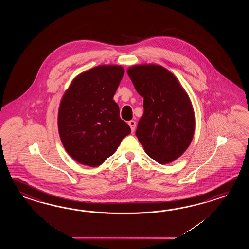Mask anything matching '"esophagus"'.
Here are the masks:
<instances>
[{
    "label": "esophagus",
    "instance_id": "obj_1",
    "mask_svg": "<svg viewBox=\"0 0 249 249\" xmlns=\"http://www.w3.org/2000/svg\"><path fill=\"white\" fill-rule=\"evenodd\" d=\"M128 124H129L130 127H131L132 132H133V131L135 130V127H136V122H135L134 120H131V121H129V122H128Z\"/></svg>",
    "mask_w": 249,
    "mask_h": 249
}]
</instances>
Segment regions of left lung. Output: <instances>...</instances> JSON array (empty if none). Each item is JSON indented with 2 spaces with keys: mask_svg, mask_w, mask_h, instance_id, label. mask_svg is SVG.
Here are the masks:
<instances>
[{
  "mask_svg": "<svg viewBox=\"0 0 249 249\" xmlns=\"http://www.w3.org/2000/svg\"><path fill=\"white\" fill-rule=\"evenodd\" d=\"M127 74L144 99V113L135 132L139 142L159 164L173 162L188 148L194 134L189 96L175 75L161 66H133Z\"/></svg>",
  "mask_w": 249,
  "mask_h": 249,
  "instance_id": "obj_1",
  "label": "left lung"
}]
</instances>
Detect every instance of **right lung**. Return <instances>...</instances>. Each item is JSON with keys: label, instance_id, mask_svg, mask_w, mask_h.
<instances>
[{"label": "right lung", "instance_id": "right-lung-1", "mask_svg": "<svg viewBox=\"0 0 249 249\" xmlns=\"http://www.w3.org/2000/svg\"><path fill=\"white\" fill-rule=\"evenodd\" d=\"M124 74L120 66H100L74 78L58 110V132L67 152L80 164L99 166L131 128L113 97Z\"/></svg>", "mask_w": 249, "mask_h": 249}]
</instances>
